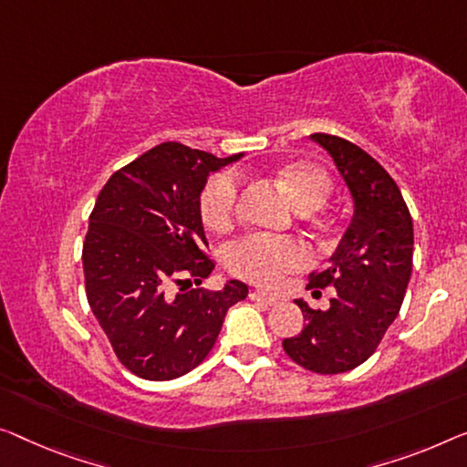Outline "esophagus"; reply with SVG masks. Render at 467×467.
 Wrapping results in <instances>:
<instances>
[{
	"label": "esophagus",
	"mask_w": 467,
	"mask_h": 467,
	"mask_svg": "<svg viewBox=\"0 0 467 467\" xmlns=\"http://www.w3.org/2000/svg\"><path fill=\"white\" fill-rule=\"evenodd\" d=\"M249 297H252V300H255V302L266 304V306H276V304H278V297L266 294V291H257V289H254L252 294H249Z\"/></svg>",
	"instance_id": "esophagus-1"
}]
</instances>
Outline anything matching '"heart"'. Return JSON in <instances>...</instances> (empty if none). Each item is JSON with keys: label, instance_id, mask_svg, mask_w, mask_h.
<instances>
[{"label": "heart", "instance_id": "b5f03b06", "mask_svg": "<svg viewBox=\"0 0 467 467\" xmlns=\"http://www.w3.org/2000/svg\"><path fill=\"white\" fill-rule=\"evenodd\" d=\"M285 192L297 210L312 212L325 203L331 192V178L323 167L310 161H291L276 173ZM239 180L233 173H218L205 184L199 199L201 218L213 233L231 231L239 213ZM308 264V252L294 239L249 234L226 249V266L231 273L257 285H276L285 275Z\"/></svg>", "mask_w": 467, "mask_h": 467}]
</instances>
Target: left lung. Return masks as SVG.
<instances>
[{
	"mask_svg": "<svg viewBox=\"0 0 467 467\" xmlns=\"http://www.w3.org/2000/svg\"><path fill=\"white\" fill-rule=\"evenodd\" d=\"M329 152L354 201L350 224L329 266L308 289L336 287L327 310L296 300L304 329L283 339L287 357L312 373L336 375L363 365L399 317L413 268V220L392 176L357 144L312 134Z\"/></svg>",
	"mask_w": 467,
	"mask_h": 467,
	"instance_id": "obj_1",
	"label": "left lung"
}]
</instances>
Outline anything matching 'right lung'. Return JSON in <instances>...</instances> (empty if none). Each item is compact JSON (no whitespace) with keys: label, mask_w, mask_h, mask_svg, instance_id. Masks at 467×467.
<instances>
[{"label":"right lung","mask_w":467,"mask_h":467,"mask_svg":"<svg viewBox=\"0 0 467 467\" xmlns=\"http://www.w3.org/2000/svg\"><path fill=\"white\" fill-rule=\"evenodd\" d=\"M212 152L163 142L109 178L83 243L86 296L125 368L167 381L192 371L218 339L247 285L191 289L212 275L199 199L212 171L233 163ZM180 286L176 295L172 287Z\"/></svg>","instance_id":"right-lung-1"}]
</instances>
